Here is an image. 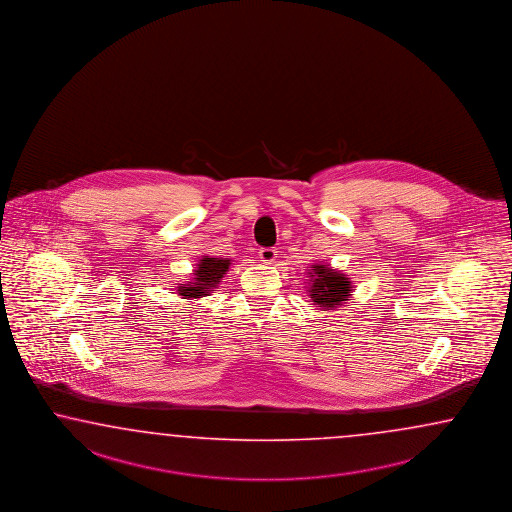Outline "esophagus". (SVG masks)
Here are the masks:
<instances>
[{"label":"esophagus","mask_w":512,"mask_h":512,"mask_svg":"<svg viewBox=\"0 0 512 512\" xmlns=\"http://www.w3.org/2000/svg\"><path fill=\"white\" fill-rule=\"evenodd\" d=\"M275 257H277V250L275 248H261L259 250V259L262 262H266V264H272L275 261Z\"/></svg>","instance_id":"obj_1"}]
</instances>
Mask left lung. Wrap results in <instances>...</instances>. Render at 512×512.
Returning a JSON list of instances; mask_svg holds the SVG:
<instances>
[{"instance_id":"1","label":"left lung","mask_w":512,"mask_h":512,"mask_svg":"<svg viewBox=\"0 0 512 512\" xmlns=\"http://www.w3.org/2000/svg\"><path fill=\"white\" fill-rule=\"evenodd\" d=\"M312 272H309V296L314 305L322 309H335L340 303L348 301L351 296V281L340 272L331 270L327 264H312Z\"/></svg>"}]
</instances>
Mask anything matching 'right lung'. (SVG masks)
Returning a JSON list of instances; mask_svg holds the SVG:
<instances>
[{"mask_svg":"<svg viewBox=\"0 0 512 512\" xmlns=\"http://www.w3.org/2000/svg\"><path fill=\"white\" fill-rule=\"evenodd\" d=\"M229 264H231L229 259L203 257V259H200L198 268L194 270L192 281L185 285V287H177L179 296H185V298L209 296L211 288H216V285L222 281L225 272L229 270Z\"/></svg>","mask_w":512,"mask_h":512,"instance_id":"obj_1","label":"right lung"}]
</instances>
